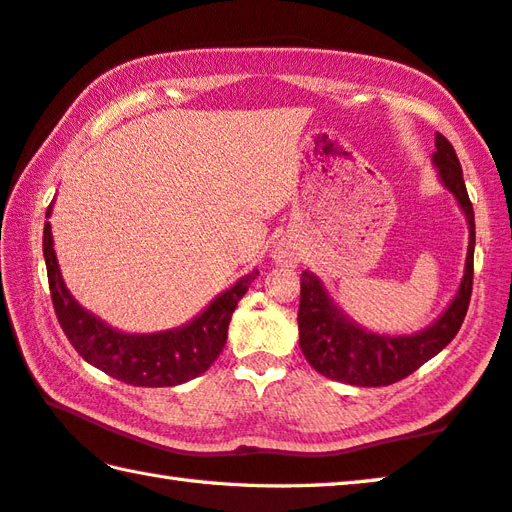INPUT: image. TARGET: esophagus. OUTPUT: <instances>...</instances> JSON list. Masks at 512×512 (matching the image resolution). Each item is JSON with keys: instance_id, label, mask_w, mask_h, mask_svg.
Listing matches in <instances>:
<instances>
[{"instance_id": "esophagus-1", "label": "esophagus", "mask_w": 512, "mask_h": 512, "mask_svg": "<svg viewBox=\"0 0 512 512\" xmlns=\"http://www.w3.org/2000/svg\"><path fill=\"white\" fill-rule=\"evenodd\" d=\"M275 259L284 266H297L300 264V253L291 246H280L275 250Z\"/></svg>"}]
</instances>
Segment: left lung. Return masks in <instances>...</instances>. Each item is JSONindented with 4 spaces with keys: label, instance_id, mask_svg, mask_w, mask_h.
I'll return each instance as SVG.
<instances>
[{
    "label": "left lung",
    "instance_id": "8db88e82",
    "mask_svg": "<svg viewBox=\"0 0 512 512\" xmlns=\"http://www.w3.org/2000/svg\"><path fill=\"white\" fill-rule=\"evenodd\" d=\"M436 152L432 165L439 170L445 190L452 192L468 221V255L463 280L448 309L430 327L403 336H385L362 329L340 306L331 300L322 280L311 271L300 280V347L309 365L322 376L356 387H385L425 365L436 353L450 345L466 318L472 295V262H475V210L463 183L457 152L445 136L436 132Z\"/></svg>",
    "mask_w": 512,
    "mask_h": 512
}]
</instances>
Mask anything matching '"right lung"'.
<instances>
[{"label":"right lung","mask_w":512,"mask_h":512,"mask_svg":"<svg viewBox=\"0 0 512 512\" xmlns=\"http://www.w3.org/2000/svg\"><path fill=\"white\" fill-rule=\"evenodd\" d=\"M51 208L46 210V217H51ZM42 248L53 309L64 336L89 365L134 387H174L201 376L219 358L237 302L259 275L255 268L253 273L239 277L183 327L156 333H125L109 327L73 300L55 257L49 221L44 224Z\"/></svg>","instance_id":"right-lung-1"}]
</instances>
